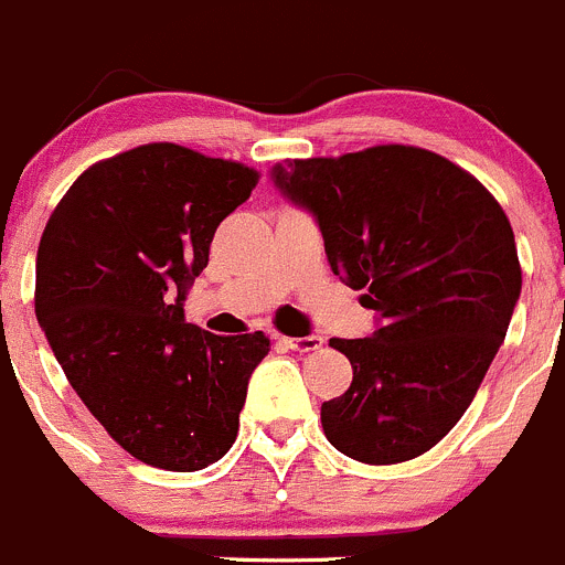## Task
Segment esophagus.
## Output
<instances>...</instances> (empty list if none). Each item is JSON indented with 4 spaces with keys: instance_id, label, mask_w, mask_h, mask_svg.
Instances as JSON below:
<instances>
[{
    "instance_id": "esophagus-1",
    "label": "esophagus",
    "mask_w": 565,
    "mask_h": 565,
    "mask_svg": "<svg viewBox=\"0 0 565 565\" xmlns=\"http://www.w3.org/2000/svg\"><path fill=\"white\" fill-rule=\"evenodd\" d=\"M278 340H281L287 348H292V351H318V348L323 345V337H320V334H309V337H278Z\"/></svg>"
}]
</instances>
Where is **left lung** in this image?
<instances>
[{"mask_svg":"<svg viewBox=\"0 0 565 565\" xmlns=\"http://www.w3.org/2000/svg\"><path fill=\"white\" fill-rule=\"evenodd\" d=\"M273 181L318 217L334 276L382 318L362 340H329L354 367L323 402L329 443L393 466L455 429L508 334L521 292L515 236L499 200L449 158L376 145L287 158Z\"/></svg>","mask_w":565,"mask_h":565,"instance_id":"left-lung-1","label":"left lung"}]
</instances>
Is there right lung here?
<instances>
[{
    "label": "right lung",
    "instance_id": "add662e5",
    "mask_svg": "<svg viewBox=\"0 0 565 565\" xmlns=\"http://www.w3.org/2000/svg\"><path fill=\"white\" fill-rule=\"evenodd\" d=\"M258 172L172 141L92 163L52 211L35 258V318L88 413L130 457L200 471L234 446L262 331L183 320L217 225Z\"/></svg>",
    "mask_w": 565,
    "mask_h": 565
}]
</instances>
